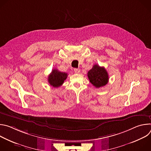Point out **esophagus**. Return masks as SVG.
<instances>
[{"label": "esophagus", "mask_w": 151, "mask_h": 151, "mask_svg": "<svg viewBox=\"0 0 151 151\" xmlns=\"http://www.w3.org/2000/svg\"><path fill=\"white\" fill-rule=\"evenodd\" d=\"M80 69L79 68H75L74 69V72L76 73H79L80 72Z\"/></svg>", "instance_id": "1"}]
</instances>
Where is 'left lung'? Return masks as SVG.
Wrapping results in <instances>:
<instances>
[{
  "label": "left lung",
  "instance_id": "obj_1",
  "mask_svg": "<svg viewBox=\"0 0 151 151\" xmlns=\"http://www.w3.org/2000/svg\"><path fill=\"white\" fill-rule=\"evenodd\" d=\"M87 76L90 82L96 88L103 87L109 81V76L106 70L97 64H94L93 68L88 72Z\"/></svg>",
  "mask_w": 151,
  "mask_h": 151
}]
</instances>
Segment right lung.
I'll use <instances>...</instances> for the list:
<instances>
[{"mask_svg":"<svg viewBox=\"0 0 151 151\" xmlns=\"http://www.w3.org/2000/svg\"><path fill=\"white\" fill-rule=\"evenodd\" d=\"M68 73L61 72L57 69H53L48 76V81L53 87L57 88L60 87L68 77Z\"/></svg>","mask_w":151,"mask_h":151,"instance_id":"add662e5","label":"right lung"}]
</instances>
